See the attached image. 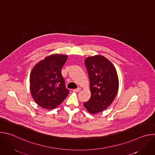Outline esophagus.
I'll return each mask as SVG.
<instances>
[{
  "label": "esophagus",
  "mask_w": 155,
  "mask_h": 155,
  "mask_svg": "<svg viewBox=\"0 0 155 155\" xmlns=\"http://www.w3.org/2000/svg\"><path fill=\"white\" fill-rule=\"evenodd\" d=\"M81 90V88L80 87H78V88H77V89H74V90H72V91L73 92H78V91H80Z\"/></svg>",
  "instance_id": "esophagus-1"
}]
</instances>
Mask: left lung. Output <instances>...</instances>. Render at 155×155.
<instances>
[{
  "mask_svg": "<svg viewBox=\"0 0 155 155\" xmlns=\"http://www.w3.org/2000/svg\"><path fill=\"white\" fill-rule=\"evenodd\" d=\"M90 81L91 96L83 105L90 114L104 111L114 101L119 87L118 77L113 64L101 55L84 60Z\"/></svg>",
  "mask_w": 155,
  "mask_h": 155,
  "instance_id": "obj_1",
  "label": "left lung"
}]
</instances>
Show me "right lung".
Wrapping results in <instances>:
<instances>
[{"mask_svg": "<svg viewBox=\"0 0 155 155\" xmlns=\"http://www.w3.org/2000/svg\"><path fill=\"white\" fill-rule=\"evenodd\" d=\"M68 55L52 54L36 64L30 74V91L35 103L45 109L59 105L69 94L61 69Z\"/></svg>", "mask_w": 155, "mask_h": 155, "instance_id": "obj_1", "label": "right lung"}]
</instances>
